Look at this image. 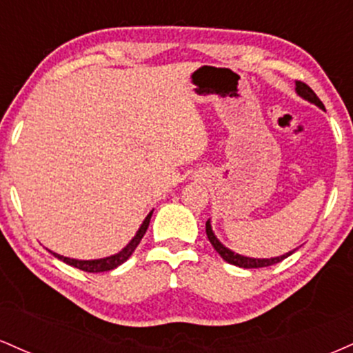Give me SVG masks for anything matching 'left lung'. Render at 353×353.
<instances>
[{
	"label": "left lung",
	"mask_w": 353,
	"mask_h": 353,
	"mask_svg": "<svg viewBox=\"0 0 353 353\" xmlns=\"http://www.w3.org/2000/svg\"><path fill=\"white\" fill-rule=\"evenodd\" d=\"M295 91H297L303 99L310 101V103L317 104L319 108L323 109L322 101L317 98V94H315V92L312 91V89L307 86L305 83H303V81H295ZM205 234H208L210 244H212L214 249L217 250L219 255H221V257L224 259L225 262H229V264H232V265L242 267V269H259V267L274 265V264H277V262L283 261V259H285V257H289V255L294 252V250H292V252H289V254H285V255H281V257H272V259H250V257H244V255L234 254L232 250L228 249V247L222 245L221 242H219L217 239H216V236H214L212 229H210L209 221L205 222Z\"/></svg>",
	"instance_id": "8db88e82"
}]
</instances>
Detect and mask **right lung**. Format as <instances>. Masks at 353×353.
<instances>
[{
    "mask_svg": "<svg viewBox=\"0 0 353 353\" xmlns=\"http://www.w3.org/2000/svg\"><path fill=\"white\" fill-rule=\"evenodd\" d=\"M151 216H152V212L144 219L143 225H141V229L137 230V234L134 236V239H132V241L129 242V244L125 245L119 254L111 255V257L98 259V261H76V259L63 257V255H58V254H54V252H51V254L54 255V257H58L59 261L66 262V264L76 267V269H79V270H84V272H106V270H112V269H116L117 265L124 264V262L128 261L129 257H131V254L134 252L136 247L139 245L141 239L144 237L145 230H148V228H149V221H151Z\"/></svg>",
    "mask_w": 353,
    "mask_h": 353,
    "instance_id": "add662e5",
    "label": "right lung"
}]
</instances>
